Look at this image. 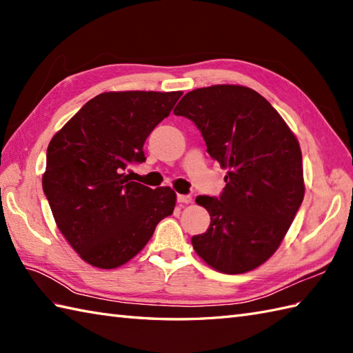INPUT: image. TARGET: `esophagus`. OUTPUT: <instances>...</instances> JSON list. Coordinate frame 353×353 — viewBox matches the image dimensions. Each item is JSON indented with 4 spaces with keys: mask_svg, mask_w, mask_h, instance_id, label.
Segmentation results:
<instances>
[{
    "mask_svg": "<svg viewBox=\"0 0 353 353\" xmlns=\"http://www.w3.org/2000/svg\"><path fill=\"white\" fill-rule=\"evenodd\" d=\"M177 201L181 205H188V203H191V201H192V197L191 196H186V194H179Z\"/></svg>",
    "mask_w": 353,
    "mask_h": 353,
    "instance_id": "1",
    "label": "esophagus"
}]
</instances>
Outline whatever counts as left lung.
Listing matches in <instances>:
<instances>
[{
    "mask_svg": "<svg viewBox=\"0 0 353 353\" xmlns=\"http://www.w3.org/2000/svg\"><path fill=\"white\" fill-rule=\"evenodd\" d=\"M174 114L197 125L208 153L228 170L219 199H196L211 224L192 236L194 250L216 272H250L277 250L303 201L299 141L264 97L239 85L194 89Z\"/></svg>",
    "mask_w": 353,
    "mask_h": 353,
    "instance_id": "left-lung-1",
    "label": "left lung"
}]
</instances>
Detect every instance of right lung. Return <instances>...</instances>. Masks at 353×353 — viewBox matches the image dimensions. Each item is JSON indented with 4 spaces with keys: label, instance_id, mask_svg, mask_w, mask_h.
Returning a JSON list of instances; mask_svg holds the SVG:
<instances>
[{
    "label": "right lung",
    "instance_id": "right-lung-1",
    "mask_svg": "<svg viewBox=\"0 0 353 353\" xmlns=\"http://www.w3.org/2000/svg\"><path fill=\"white\" fill-rule=\"evenodd\" d=\"M181 95L103 92L50 141L42 188L59 230L88 264L110 270L129 262L174 211L170 186L152 190L125 170L145 161L147 137Z\"/></svg>",
    "mask_w": 353,
    "mask_h": 353
}]
</instances>
